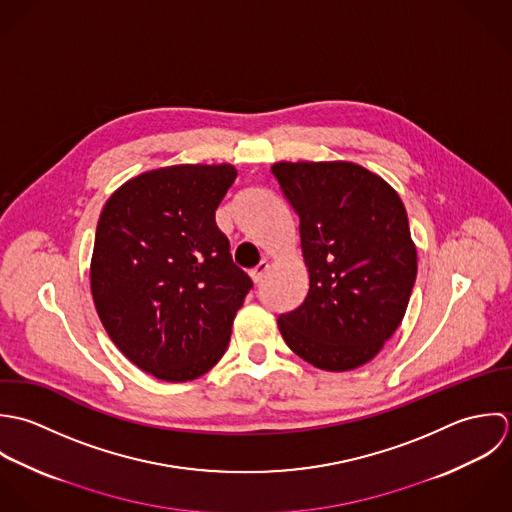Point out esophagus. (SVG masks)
I'll return each instance as SVG.
<instances>
[{
	"label": "esophagus",
	"mask_w": 512,
	"mask_h": 512,
	"mask_svg": "<svg viewBox=\"0 0 512 512\" xmlns=\"http://www.w3.org/2000/svg\"><path fill=\"white\" fill-rule=\"evenodd\" d=\"M267 269H269V263H267V261H261L255 269H251V271H249V277L253 279V283H259V281L263 279V275L267 273Z\"/></svg>",
	"instance_id": "34e87169"
}]
</instances>
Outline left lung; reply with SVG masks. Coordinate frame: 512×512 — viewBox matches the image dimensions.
Segmentation results:
<instances>
[{
  "mask_svg": "<svg viewBox=\"0 0 512 512\" xmlns=\"http://www.w3.org/2000/svg\"><path fill=\"white\" fill-rule=\"evenodd\" d=\"M273 174L299 213L305 303L277 324L305 362L346 372L370 362L398 330L417 275L398 192L354 162H277Z\"/></svg>",
  "mask_w": 512,
  "mask_h": 512,
  "instance_id": "8db88e82",
  "label": "left lung"
}]
</instances>
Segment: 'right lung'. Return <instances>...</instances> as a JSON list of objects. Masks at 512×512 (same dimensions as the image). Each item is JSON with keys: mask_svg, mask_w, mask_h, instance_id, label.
<instances>
[{"mask_svg": "<svg viewBox=\"0 0 512 512\" xmlns=\"http://www.w3.org/2000/svg\"><path fill=\"white\" fill-rule=\"evenodd\" d=\"M235 178L231 164L166 166L128 180L104 204L93 301L116 348L158 380L211 370L253 287L215 223Z\"/></svg>", "mask_w": 512, "mask_h": 512, "instance_id": "obj_1", "label": "right lung"}]
</instances>
